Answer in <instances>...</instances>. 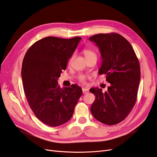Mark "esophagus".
Listing matches in <instances>:
<instances>
[{"label": "esophagus", "mask_w": 157, "mask_h": 157, "mask_svg": "<svg viewBox=\"0 0 157 157\" xmlns=\"http://www.w3.org/2000/svg\"><path fill=\"white\" fill-rule=\"evenodd\" d=\"M82 91H83V94H87L88 91H89V90L87 89V88H86V87H83V88H82Z\"/></svg>", "instance_id": "1"}]
</instances>
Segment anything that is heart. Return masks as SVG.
Returning <instances> with one entry per match:
<instances>
[{
	"label": "heart",
	"instance_id": "b5f03b06",
	"mask_svg": "<svg viewBox=\"0 0 157 157\" xmlns=\"http://www.w3.org/2000/svg\"><path fill=\"white\" fill-rule=\"evenodd\" d=\"M83 54L87 60L94 58H97V54H96V52L93 50L90 49V48H85V49H83ZM78 78L79 82L85 83L86 81V79L87 78V76L84 74H79Z\"/></svg>",
	"mask_w": 157,
	"mask_h": 157
}]
</instances>
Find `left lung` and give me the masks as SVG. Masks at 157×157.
<instances>
[{"label": "left lung", "mask_w": 157, "mask_h": 157, "mask_svg": "<svg viewBox=\"0 0 157 157\" xmlns=\"http://www.w3.org/2000/svg\"><path fill=\"white\" fill-rule=\"evenodd\" d=\"M89 39L101 52L99 74H105L111 83L104 93L98 87L90 90L95 96L91 112L99 121L113 125L125 119L136 103L140 79L139 62L131 44L117 33L98 34Z\"/></svg>", "instance_id": "obj_1"}]
</instances>
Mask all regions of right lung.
Wrapping results in <instances>:
<instances>
[{
	"instance_id": "obj_1",
	"label": "right lung",
	"mask_w": 157,
	"mask_h": 157,
	"mask_svg": "<svg viewBox=\"0 0 157 157\" xmlns=\"http://www.w3.org/2000/svg\"><path fill=\"white\" fill-rule=\"evenodd\" d=\"M81 39L44 38L33 44L24 58L21 75L28 102L36 117L49 126L68 121L82 94L76 84L61 88L57 82Z\"/></svg>"
}]
</instances>
